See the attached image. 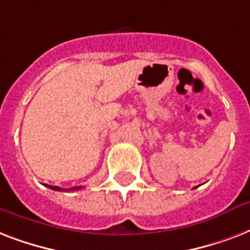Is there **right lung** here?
<instances>
[{
	"mask_svg": "<svg viewBox=\"0 0 250 250\" xmlns=\"http://www.w3.org/2000/svg\"><path fill=\"white\" fill-rule=\"evenodd\" d=\"M46 187H49V188L53 190H64L62 189V188H60V187H52V186H48V184H46ZM78 189H82V187H72V188H68V190H78Z\"/></svg>",
	"mask_w": 250,
	"mask_h": 250,
	"instance_id": "right-lung-1",
	"label": "right lung"
}]
</instances>
